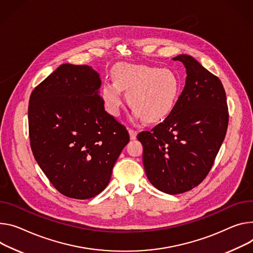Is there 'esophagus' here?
<instances>
[{
    "instance_id": "esophagus-1",
    "label": "esophagus",
    "mask_w": 253,
    "mask_h": 253,
    "mask_svg": "<svg viewBox=\"0 0 253 253\" xmlns=\"http://www.w3.org/2000/svg\"><path fill=\"white\" fill-rule=\"evenodd\" d=\"M128 132H129L130 139H131V140H135V139H136V136H137V131H135V130H133V129H129Z\"/></svg>"
}]
</instances>
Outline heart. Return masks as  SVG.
Listing matches in <instances>:
<instances>
[{"mask_svg":"<svg viewBox=\"0 0 253 253\" xmlns=\"http://www.w3.org/2000/svg\"><path fill=\"white\" fill-rule=\"evenodd\" d=\"M113 83L101 87L102 102L112 116H118L123 105L122 91L133 108L135 117L148 123L158 122L172 111L178 95L179 81L169 68L121 62L112 70Z\"/></svg>","mask_w":253,"mask_h":253,"instance_id":"heart-1","label":"heart"}]
</instances>
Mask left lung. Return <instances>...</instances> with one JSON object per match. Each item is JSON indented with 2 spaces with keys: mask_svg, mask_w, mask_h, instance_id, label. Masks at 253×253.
Instances as JSON below:
<instances>
[{
  "mask_svg": "<svg viewBox=\"0 0 253 253\" xmlns=\"http://www.w3.org/2000/svg\"><path fill=\"white\" fill-rule=\"evenodd\" d=\"M172 59L185 65L186 85L165 121L137 138L143 146V166L151 185L176 195L194 189L209 173L229 116L221 81L190 55Z\"/></svg>",
  "mask_w": 253,
  "mask_h": 253,
  "instance_id": "left-lung-1",
  "label": "left lung"
}]
</instances>
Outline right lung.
I'll return each instance as SVG.
<instances>
[{"mask_svg": "<svg viewBox=\"0 0 253 253\" xmlns=\"http://www.w3.org/2000/svg\"><path fill=\"white\" fill-rule=\"evenodd\" d=\"M100 75L88 65L64 63L32 91L30 145L42 171L62 195H99L129 142L126 128L105 111Z\"/></svg>", "mask_w": 253, "mask_h": 253, "instance_id": "right-lung-1", "label": "right lung"}]
</instances>
